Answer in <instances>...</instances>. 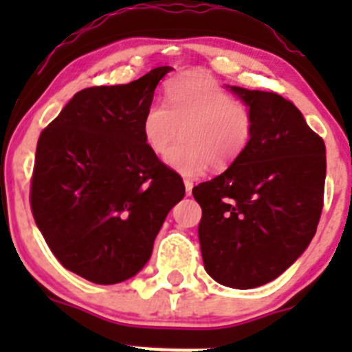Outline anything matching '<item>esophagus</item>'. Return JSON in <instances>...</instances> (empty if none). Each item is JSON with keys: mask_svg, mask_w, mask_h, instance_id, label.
<instances>
[{"mask_svg": "<svg viewBox=\"0 0 352 352\" xmlns=\"http://www.w3.org/2000/svg\"><path fill=\"white\" fill-rule=\"evenodd\" d=\"M184 186H186V194H187V196H190V194H192V187H194V182H192V180L186 179V180H184Z\"/></svg>", "mask_w": 352, "mask_h": 352, "instance_id": "obj_1", "label": "esophagus"}]
</instances>
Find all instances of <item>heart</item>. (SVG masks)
Listing matches in <instances>:
<instances>
[{"instance_id": "heart-1", "label": "heart", "mask_w": 352, "mask_h": 352, "mask_svg": "<svg viewBox=\"0 0 352 352\" xmlns=\"http://www.w3.org/2000/svg\"><path fill=\"white\" fill-rule=\"evenodd\" d=\"M165 97L166 107L151 104L146 109L141 131L155 155H165L183 133V141L166 155V165L175 172L196 177L211 165L226 168L250 143V109L208 74L177 76L166 87Z\"/></svg>"}]
</instances>
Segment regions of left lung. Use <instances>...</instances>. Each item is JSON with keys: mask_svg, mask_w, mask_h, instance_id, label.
<instances>
[{"mask_svg": "<svg viewBox=\"0 0 352 352\" xmlns=\"http://www.w3.org/2000/svg\"><path fill=\"white\" fill-rule=\"evenodd\" d=\"M254 119L245 151L194 187L204 269L216 283L250 289L274 281L307 250L324 204L325 144L303 113L272 91L230 87Z\"/></svg>", "mask_w": 352, "mask_h": 352, "instance_id": "1", "label": "left lung"}]
</instances>
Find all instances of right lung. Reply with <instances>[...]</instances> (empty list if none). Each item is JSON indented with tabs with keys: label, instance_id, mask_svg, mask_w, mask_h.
<instances>
[{
	"label": "right lung",
	"instance_id": "add662e5",
	"mask_svg": "<svg viewBox=\"0 0 352 352\" xmlns=\"http://www.w3.org/2000/svg\"><path fill=\"white\" fill-rule=\"evenodd\" d=\"M173 67L78 91L41 133L30 204L59 262L95 285L136 276L186 187L146 146L141 122Z\"/></svg>",
	"mask_w": 352,
	"mask_h": 352
}]
</instances>
